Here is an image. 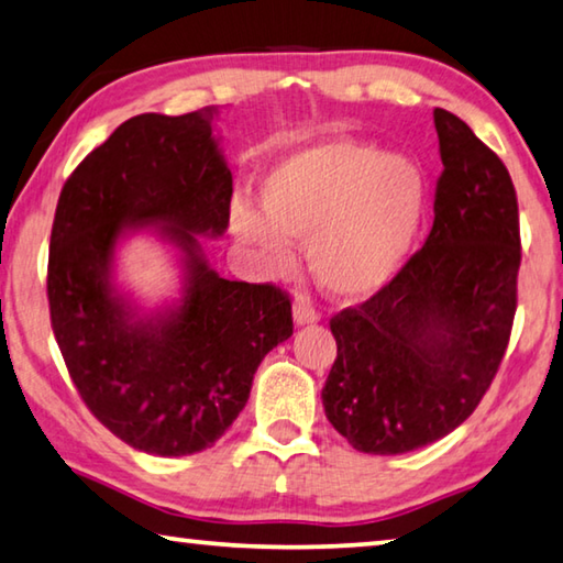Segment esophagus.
<instances>
[{"label": "esophagus", "mask_w": 563, "mask_h": 563, "mask_svg": "<svg viewBox=\"0 0 563 563\" xmlns=\"http://www.w3.org/2000/svg\"><path fill=\"white\" fill-rule=\"evenodd\" d=\"M292 320L298 328L312 325V322L320 320V312L316 310V305L300 295V298H295V302H292Z\"/></svg>", "instance_id": "1"}]
</instances>
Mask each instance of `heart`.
I'll return each mask as SVG.
<instances>
[{
	"label": "heart",
	"mask_w": 563,
	"mask_h": 563,
	"mask_svg": "<svg viewBox=\"0 0 563 563\" xmlns=\"http://www.w3.org/2000/svg\"><path fill=\"white\" fill-rule=\"evenodd\" d=\"M424 176L402 156L328 141L278 161L261 186L265 218L238 206L233 235L265 268H292L290 241L308 243L310 271L338 298H369L397 278L424 218Z\"/></svg>",
	"instance_id": "obj_1"
}]
</instances>
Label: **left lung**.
I'll list each match as a JSON object with an SVG mask.
<instances>
[{
	"mask_svg": "<svg viewBox=\"0 0 563 563\" xmlns=\"http://www.w3.org/2000/svg\"><path fill=\"white\" fill-rule=\"evenodd\" d=\"M442 176L422 251L330 320L338 357L322 387L330 424L365 454L442 440L482 402L509 345L521 263L517 190L466 123L434 109Z\"/></svg>",
	"mask_w": 563,
	"mask_h": 563,
	"instance_id": "left-lung-1",
	"label": "left lung"
}]
</instances>
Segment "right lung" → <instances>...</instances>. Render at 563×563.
Listing matches in <instances>:
<instances>
[{"instance_id":"1","label":"right lung","mask_w":563,"mask_h":563,"mask_svg":"<svg viewBox=\"0 0 563 563\" xmlns=\"http://www.w3.org/2000/svg\"><path fill=\"white\" fill-rule=\"evenodd\" d=\"M216 107L123 121L76 166L49 243L52 330L91 415L156 456L203 452L251 397L253 375L292 335L275 285L225 280L201 238H221L233 176L213 136ZM151 230L179 251L181 298L146 313L112 283L115 247Z\"/></svg>"}]
</instances>
